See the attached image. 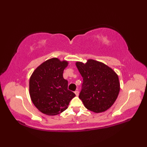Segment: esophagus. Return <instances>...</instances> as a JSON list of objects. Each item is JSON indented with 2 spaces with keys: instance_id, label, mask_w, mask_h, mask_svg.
Masks as SVG:
<instances>
[{
  "instance_id": "34e87169",
  "label": "esophagus",
  "mask_w": 147,
  "mask_h": 147,
  "mask_svg": "<svg viewBox=\"0 0 147 147\" xmlns=\"http://www.w3.org/2000/svg\"><path fill=\"white\" fill-rule=\"evenodd\" d=\"M74 93H75V94H76V95L77 96L79 95V92H78V90H76V91H75V92H74Z\"/></svg>"
}]
</instances>
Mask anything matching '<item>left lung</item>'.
<instances>
[{
	"mask_svg": "<svg viewBox=\"0 0 147 147\" xmlns=\"http://www.w3.org/2000/svg\"><path fill=\"white\" fill-rule=\"evenodd\" d=\"M83 77L79 98L88 110L99 113L110 108L116 100L120 90L117 74L102 62L88 59L86 64L76 62Z\"/></svg>",
	"mask_w": 147,
	"mask_h": 147,
	"instance_id": "8db88e82",
	"label": "left lung"
}]
</instances>
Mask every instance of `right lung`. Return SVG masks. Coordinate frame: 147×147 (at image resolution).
Segmentation results:
<instances>
[{
	"instance_id": "1",
	"label": "right lung",
	"mask_w": 147,
	"mask_h": 147,
	"mask_svg": "<svg viewBox=\"0 0 147 147\" xmlns=\"http://www.w3.org/2000/svg\"><path fill=\"white\" fill-rule=\"evenodd\" d=\"M68 62L52 58L43 62L30 79V95L35 107L42 113L57 115L67 108L76 95L67 89L63 72Z\"/></svg>"
}]
</instances>
